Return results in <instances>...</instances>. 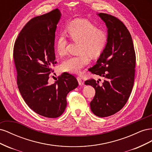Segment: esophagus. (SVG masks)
<instances>
[{"label": "esophagus", "instance_id": "esophagus-1", "mask_svg": "<svg viewBox=\"0 0 152 152\" xmlns=\"http://www.w3.org/2000/svg\"><path fill=\"white\" fill-rule=\"evenodd\" d=\"M77 80H78V82H79V84L80 86L83 85V81H82V78L80 76L77 77Z\"/></svg>", "mask_w": 152, "mask_h": 152}]
</instances>
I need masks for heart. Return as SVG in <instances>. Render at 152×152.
<instances>
[{"instance_id":"obj_1","label":"heart","mask_w":152,"mask_h":152,"mask_svg":"<svg viewBox=\"0 0 152 152\" xmlns=\"http://www.w3.org/2000/svg\"><path fill=\"white\" fill-rule=\"evenodd\" d=\"M66 32L69 37L75 42H80L79 56H71L61 64L60 70L72 73H79L90 61L89 55L96 58L102 53L107 44L108 36L107 32L98 28L91 22L78 19L67 26ZM69 41L65 33L61 32L56 39L55 47L58 56L67 54Z\"/></svg>"}]
</instances>
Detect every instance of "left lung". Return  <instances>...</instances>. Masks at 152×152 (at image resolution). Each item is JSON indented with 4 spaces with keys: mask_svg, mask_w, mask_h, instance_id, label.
I'll return each instance as SVG.
<instances>
[{
    "mask_svg": "<svg viewBox=\"0 0 152 152\" xmlns=\"http://www.w3.org/2000/svg\"><path fill=\"white\" fill-rule=\"evenodd\" d=\"M98 15L107 26L108 40L90 72L104 80L102 85L93 79L85 84L96 91L90 103L92 112L96 116L105 117L120 111L129 98L134 82L136 53L131 35L122 21L106 13Z\"/></svg>",
    "mask_w": 152,
    "mask_h": 152,
    "instance_id": "left-lung-1",
    "label": "left lung"
}]
</instances>
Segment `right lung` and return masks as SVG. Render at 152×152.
<instances>
[{
	"mask_svg": "<svg viewBox=\"0 0 152 152\" xmlns=\"http://www.w3.org/2000/svg\"><path fill=\"white\" fill-rule=\"evenodd\" d=\"M61 14L58 9L30 20L16 38L13 59L17 84L25 103L34 112L48 118H57L66 107V96L79 83L68 73L49 84L55 61V31Z\"/></svg>",
	"mask_w": 152,
	"mask_h": 152,
	"instance_id": "1",
	"label": "right lung"
}]
</instances>
